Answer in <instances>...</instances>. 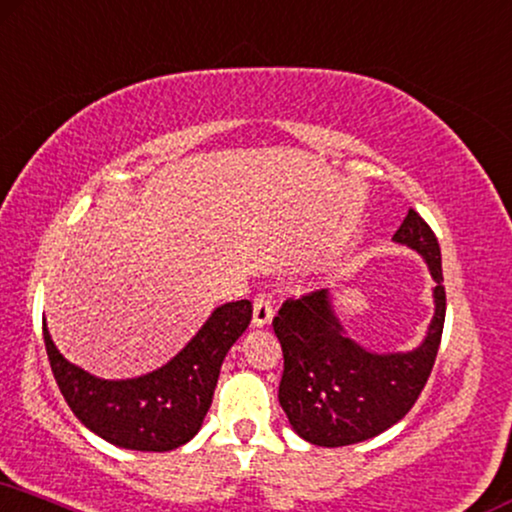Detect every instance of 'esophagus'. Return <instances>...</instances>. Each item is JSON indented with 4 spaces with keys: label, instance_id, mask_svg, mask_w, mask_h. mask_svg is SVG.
<instances>
[{
    "label": "esophagus",
    "instance_id": "esophagus-1",
    "mask_svg": "<svg viewBox=\"0 0 512 512\" xmlns=\"http://www.w3.org/2000/svg\"><path fill=\"white\" fill-rule=\"evenodd\" d=\"M270 320H272V303H270V298L265 296V294H258L254 298V315H251V324L261 329V327H268Z\"/></svg>",
    "mask_w": 512,
    "mask_h": 512
}]
</instances>
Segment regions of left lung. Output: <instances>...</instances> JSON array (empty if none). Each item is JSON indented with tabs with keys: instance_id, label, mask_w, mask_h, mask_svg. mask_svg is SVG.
<instances>
[{
	"instance_id": "left-lung-1",
	"label": "left lung",
	"mask_w": 512,
	"mask_h": 512,
	"mask_svg": "<svg viewBox=\"0 0 512 512\" xmlns=\"http://www.w3.org/2000/svg\"><path fill=\"white\" fill-rule=\"evenodd\" d=\"M393 242L421 254L435 280L433 320L414 350L374 353L350 338L329 289L287 301L272 320L284 353L280 404L296 435L317 447L364 442L395 426L433 371L447 310L440 244L414 209Z\"/></svg>"
}]
</instances>
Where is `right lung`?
Instances as JSON below:
<instances>
[{
	"instance_id": "obj_1",
	"label": "right lung",
	"mask_w": 512,
	"mask_h": 512,
	"mask_svg": "<svg viewBox=\"0 0 512 512\" xmlns=\"http://www.w3.org/2000/svg\"><path fill=\"white\" fill-rule=\"evenodd\" d=\"M251 322V303L218 305L202 329L167 364L136 378L108 381L61 355L44 322L53 378L79 421L105 442L134 451L183 447L202 428L221 364Z\"/></svg>"
}]
</instances>
